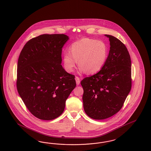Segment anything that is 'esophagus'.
Returning <instances> with one entry per match:
<instances>
[{
    "mask_svg": "<svg viewBox=\"0 0 151 151\" xmlns=\"http://www.w3.org/2000/svg\"><path fill=\"white\" fill-rule=\"evenodd\" d=\"M75 80H76V84L78 85L80 84V78L78 77V76H76L75 77Z\"/></svg>",
    "mask_w": 151,
    "mask_h": 151,
    "instance_id": "1",
    "label": "esophagus"
}]
</instances>
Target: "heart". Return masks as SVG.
<instances>
[{
    "instance_id": "heart-1",
    "label": "heart",
    "mask_w": 151,
    "mask_h": 151,
    "mask_svg": "<svg viewBox=\"0 0 151 151\" xmlns=\"http://www.w3.org/2000/svg\"><path fill=\"white\" fill-rule=\"evenodd\" d=\"M70 52L63 55L64 66L67 72L71 73L78 60L79 70L88 74L99 72L107 59L109 49L104 42L84 38L73 42L69 48Z\"/></svg>"
}]
</instances>
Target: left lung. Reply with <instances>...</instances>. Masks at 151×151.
<instances>
[{"mask_svg": "<svg viewBox=\"0 0 151 151\" xmlns=\"http://www.w3.org/2000/svg\"><path fill=\"white\" fill-rule=\"evenodd\" d=\"M106 36L110 50L104 66L81 81L85 112L95 120L106 119L118 112L132 88V63L127 47L114 36Z\"/></svg>", "mask_w": 151, "mask_h": 151, "instance_id": "obj_1", "label": "left lung"}]
</instances>
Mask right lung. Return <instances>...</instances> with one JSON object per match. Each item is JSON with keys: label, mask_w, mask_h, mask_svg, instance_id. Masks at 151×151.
<instances>
[{"label": "right lung", "mask_w": 151, "mask_h": 151, "mask_svg": "<svg viewBox=\"0 0 151 151\" xmlns=\"http://www.w3.org/2000/svg\"><path fill=\"white\" fill-rule=\"evenodd\" d=\"M68 39L65 34H42L29 40L19 54L18 94L31 114L39 119L59 117L76 85L75 75L60 65L62 48Z\"/></svg>", "instance_id": "1"}]
</instances>
